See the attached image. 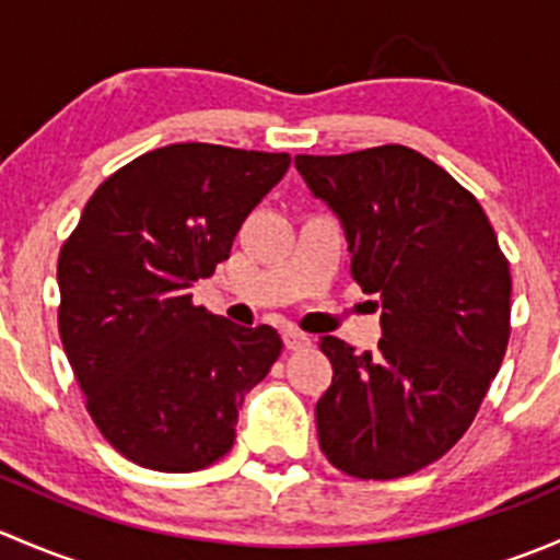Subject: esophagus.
<instances>
[{
  "label": "esophagus",
  "mask_w": 560,
  "mask_h": 560,
  "mask_svg": "<svg viewBox=\"0 0 560 560\" xmlns=\"http://www.w3.org/2000/svg\"><path fill=\"white\" fill-rule=\"evenodd\" d=\"M284 343L290 352H301V349L312 347V336H306V332H301V330H287Z\"/></svg>",
  "instance_id": "obj_1"
}]
</instances>
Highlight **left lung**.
<instances>
[{
    "instance_id": "left-lung-1",
    "label": "left lung",
    "mask_w": 560,
    "mask_h": 560,
    "mask_svg": "<svg viewBox=\"0 0 560 560\" xmlns=\"http://www.w3.org/2000/svg\"><path fill=\"white\" fill-rule=\"evenodd\" d=\"M295 167L341 219L352 279L382 303L376 354L319 338L332 365L319 447L349 477H406L477 417L510 343V262L477 197L420 151L298 154Z\"/></svg>"
}]
</instances>
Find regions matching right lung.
Segmentation results:
<instances>
[{
    "instance_id": "obj_1",
    "label": "right lung",
    "mask_w": 560,
    "mask_h": 560,
    "mask_svg": "<svg viewBox=\"0 0 560 560\" xmlns=\"http://www.w3.org/2000/svg\"><path fill=\"white\" fill-rule=\"evenodd\" d=\"M290 154L173 143L105 178L61 244L59 336L94 425L127 460L186 474L233 450L244 395L281 354L270 325L191 303Z\"/></svg>"
}]
</instances>
